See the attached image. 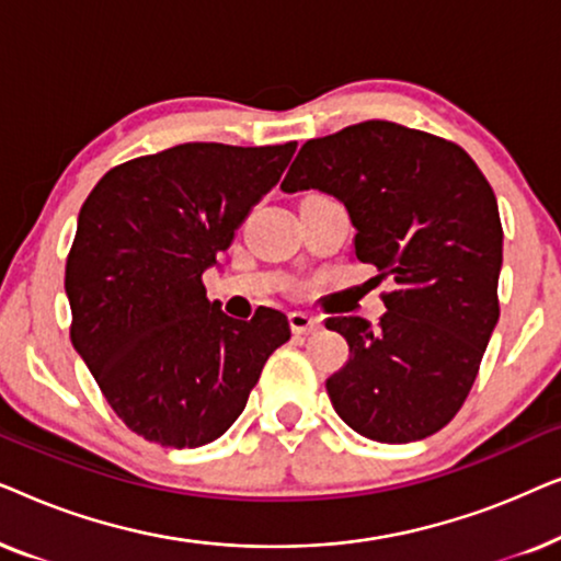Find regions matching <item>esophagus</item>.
Listing matches in <instances>:
<instances>
[{
	"mask_svg": "<svg viewBox=\"0 0 561 561\" xmlns=\"http://www.w3.org/2000/svg\"><path fill=\"white\" fill-rule=\"evenodd\" d=\"M288 321H290V332L294 334H313L321 327V321L317 317H309V313L304 311L288 313Z\"/></svg>",
	"mask_w": 561,
	"mask_h": 561,
	"instance_id": "1",
	"label": "esophagus"
}]
</instances>
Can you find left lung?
Segmentation results:
<instances>
[{
	"label": "left lung",
	"instance_id": "left-lung-1",
	"mask_svg": "<svg viewBox=\"0 0 561 561\" xmlns=\"http://www.w3.org/2000/svg\"><path fill=\"white\" fill-rule=\"evenodd\" d=\"M280 188L340 198L357 260L396 283L378 327L327 319L350 344L327 380L334 411L373 442L436 434L470 396L501 317L503 227L488 179L457 142L370 119L304 142Z\"/></svg>",
	"mask_w": 561,
	"mask_h": 561
}]
</instances>
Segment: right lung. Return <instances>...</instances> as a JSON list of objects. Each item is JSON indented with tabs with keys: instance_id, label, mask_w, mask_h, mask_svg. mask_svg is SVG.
<instances>
[{
	"instance_id": "right-lung-1",
	"label": "right lung",
	"mask_w": 561,
	"mask_h": 561,
	"mask_svg": "<svg viewBox=\"0 0 561 561\" xmlns=\"http://www.w3.org/2000/svg\"><path fill=\"white\" fill-rule=\"evenodd\" d=\"M294 152L296 142H183L114 165L83 202L66 260L71 342L142 439L173 449L217 439L290 340L280 311L221 313L202 275Z\"/></svg>"
}]
</instances>
